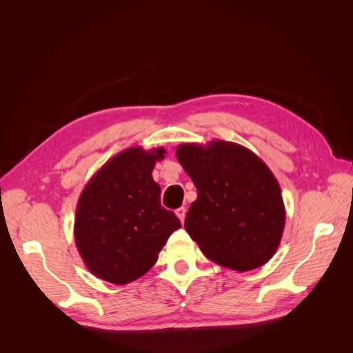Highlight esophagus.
<instances>
[{"instance_id": "esophagus-1", "label": "esophagus", "mask_w": 353, "mask_h": 353, "mask_svg": "<svg viewBox=\"0 0 353 353\" xmlns=\"http://www.w3.org/2000/svg\"><path fill=\"white\" fill-rule=\"evenodd\" d=\"M176 216L179 218V221L184 223V219H185V215H187V209L185 208H179V209H176Z\"/></svg>"}]
</instances>
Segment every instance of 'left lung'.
<instances>
[{
  "label": "left lung",
  "mask_w": 353,
  "mask_h": 353,
  "mask_svg": "<svg viewBox=\"0 0 353 353\" xmlns=\"http://www.w3.org/2000/svg\"><path fill=\"white\" fill-rule=\"evenodd\" d=\"M176 159L197 188L184 227L203 254L239 272L268 262L283 237L285 208L263 160L221 140L179 144Z\"/></svg>",
  "instance_id": "obj_1"
}]
</instances>
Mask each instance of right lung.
Segmentation results:
<instances>
[{
  "label": "right lung",
  "mask_w": 353,
  "mask_h": 353,
  "mask_svg": "<svg viewBox=\"0 0 353 353\" xmlns=\"http://www.w3.org/2000/svg\"><path fill=\"white\" fill-rule=\"evenodd\" d=\"M163 147H131L108 160L85 185L77 205L74 243L91 274L112 284L143 276L170 234L181 228L160 205L152 172Z\"/></svg>",
  "instance_id": "obj_1"
}]
</instances>
